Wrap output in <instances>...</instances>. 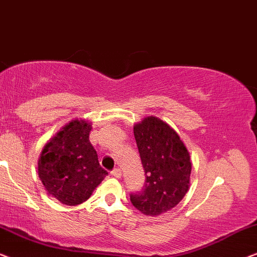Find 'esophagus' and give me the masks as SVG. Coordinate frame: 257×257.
<instances>
[{
    "mask_svg": "<svg viewBox=\"0 0 257 257\" xmlns=\"http://www.w3.org/2000/svg\"><path fill=\"white\" fill-rule=\"evenodd\" d=\"M111 176H114L115 178H120V177L122 176V172H121V169H118V168H116V169H114V170H111Z\"/></svg>",
    "mask_w": 257,
    "mask_h": 257,
    "instance_id": "esophagus-1",
    "label": "esophagus"
}]
</instances>
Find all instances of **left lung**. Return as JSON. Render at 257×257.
Here are the masks:
<instances>
[{"label": "left lung", "mask_w": 257, "mask_h": 257, "mask_svg": "<svg viewBox=\"0 0 257 257\" xmlns=\"http://www.w3.org/2000/svg\"><path fill=\"white\" fill-rule=\"evenodd\" d=\"M146 175L143 189L130 193L134 207L156 216L179 204L190 186V154L178 134L166 122L148 116L134 127Z\"/></svg>", "instance_id": "left-lung-1"}]
</instances>
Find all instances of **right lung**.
Listing matches in <instances>:
<instances>
[{
    "instance_id": "add662e5",
    "label": "right lung",
    "mask_w": 257,
    "mask_h": 257,
    "mask_svg": "<svg viewBox=\"0 0 257 257\" xmlns=\"http://www.w3.org/2000/svg\"><path fill=\"white\" fill-rule=\"evenodd\" d=\"M91 129L87 121H71L46 143L39 157V179L48 193L64 205L87 200L108 175L89 142Z\"/></svg>"
}]
</instances>
